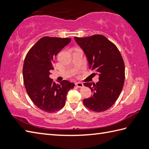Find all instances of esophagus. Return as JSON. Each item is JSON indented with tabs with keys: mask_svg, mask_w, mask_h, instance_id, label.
Here are the masks:
<instances>
[{
	"mask_svg": "<svg viewBox=\"0 0 149 149\" xmlns=\"http://www.w3.org/2000/svg\"><path fill=\"white\" fill-rule=\"evenodd\" d=\"M75 85L77 86L78 88H82V87H83V86H84V85H83L82 83L80 82H78L76 83Z\"/></svg>",
	"mask_w": 149,
	"mask_h": 149,
	"instance_id": "obj_1",
	"label": "esophagus"
}]
</instances>
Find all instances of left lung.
Returning <instances> with one entry per match:
<instances>
[{
    "label": "left lung",
    "instance_id": "obj_1",
    "mask_svg": "<svg viewBox=\"0 0 149 149\" xmlns=\"http://www.w3.org/2000/svg\"><path fill=\"white\" fill-rule=\"evenodd\" d=\"M74 39L85 53L89 68L99 75L96 84L84 83L93 95L83 100V103L94 112L105 111L116 102L124 86L125 67L121 54L115 45L102 35Z\"/></svg>",
    "mask_w": 149,
    "mask_h": 149
}]
</instances>
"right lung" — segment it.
I'll return each mask as SVG.
<instances>
[{
    "label": "right lung",
    "instance_id": "1",
    "mask_svg": "<svg viewBox=\"0 0 149 149\" xmlns=\"http://www.w3.org/2000/svg\"><path fill=\"white\" fill-rule=\"evenodd\" d=\"M70 41L69 38L44 37L31 48L24 61L26 92L34 104L44 112L53 113L63 108L67 93L75 86L68 81L56 83L49 77L54 57Z\"/></svg>",
    "mask_w": 149,
    "mask_h": 149
}]
</instances>
